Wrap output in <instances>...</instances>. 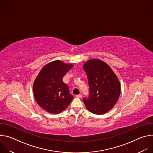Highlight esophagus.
Masks as SVG:
<instances>
[{
	"instance_id": "obj_1",
	"label": "esophagus",
	"mask_w": 153,
	"mask_h": 153,
	"mask_svg": "<svg viewBox=\"0 0 153 153\" xmlns=\"http://www.w3.org/2000/svg\"><path fill=\"white\" fill-rule=\"evenodd\" d=\"M76 97H77V98H80H80L82 97V94H78V95H76Z\"/></svg>"
}]
</instances>
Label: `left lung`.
I'll list each match as a JSON object with an SVG mask.
<instances>
[{
    "label": "left lung",
    "mask_w": 153,
    "mask_h": 153,
    "mask_svg": "<svg viewBox=\"0 0 153 153\" xmlns=\"http://www.w3.org/2000/svg\"><path fill=\"white\" fill-rule=\"evenodd\" d=\"M88 77L90 96L83 102L90 112L103 114L114 107L120 94L119 80L109 65L103 61L92 59L83 66Z\"/></svg>",
    "instance_id": "8db88e82"
}]
</instances>
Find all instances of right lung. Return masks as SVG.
Returning a JSON list of instances; mask_svg holds the SVG:
<instances>
[{"mask_svg":"<svg viewBox=\"0 0 153 153\" xmlns=\"http://www.w3.org/2000/svg\"><path fill=\"white\" fill-rule=\"evenodd\" d=\"M73 67L59 60L47 63L37 76L33 83V94L38 105L51 114H59L66 109L73 96L63 77Z\"/></svg>","mask_w":153,"mask_h":153,"instance_id":"right-lung-1","label":"right lung"}]
</instances>
